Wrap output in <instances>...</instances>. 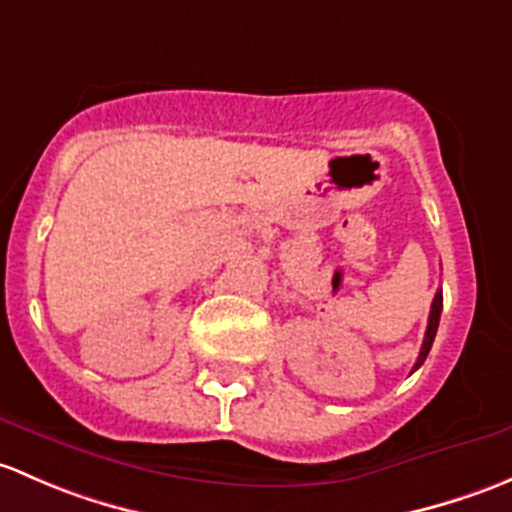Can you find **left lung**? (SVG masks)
<instances>
[{"instance_id":"obj_1","label":"left lung","mask_w":512,"mask_h":512,"mask_svg":"<svg viewBox=\"0 0 512 512\" xmlns=\"http://www.w3.org/2000/svg\"><path fill=\"white\" fill-rule=\"evenodd\" d=\"M441 308H444V295L441 291L434 295V300H431V313H429V325H426V335H424V345H421V352H419V360H416L414 370H419L421 365H424L426 355H429L431 350V342H434L436 337V330H439V318H441Z\"/></svg>"}]
</instances>
